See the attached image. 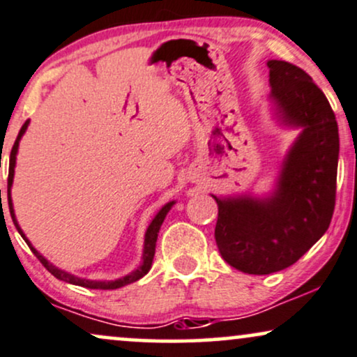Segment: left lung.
I'll return each instance as SVG.
<instances>
[{"instance_id": "8db88e82", "label": "left lung", "mask_w": 357, "mask_h": 357, "mask_svg": "<svg viewBox=\"0 0 357 357\" xmlns=\"http://www.w3.org/2000/svg\"><path fill=\"white\" fill-rule=\"evenodd\" d=\"M271 100L282 123L303 128L268 197H218L214 229L222 259L248 274L289 268L328 231L336 204L339 132L324 93L301 68L268 61Z\"/></svg>"}]
</instances>
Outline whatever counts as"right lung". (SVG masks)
<instances>
[{"instance_id":"add662e5","label":"right lung","mask_w":357,"mask_h":357,"mask_svg":"<svg viewBox=\"0 0 357 357\" xmlns=\"http://www.w3.org/2000/svg\"><path fill=\"white\" fill-rule=\"evenodd\" d=\"M29 121H26L21 126L20 130V135L16 137L15 144H13V149H11V154H10V173H8V206H10V213H11V220L15 222L16 229H18V233L21 234V238L26 241V244L29 246V249L33 251V255L40 259V263L45 266L48 271L53 274L54 278L61 279L64 282H70V284H75V286H83V287H88V289H118V287H123L126 284H131V282L137 281V279H141L144 276V274H148L149 269H151V264H153V257H154V249H156V239H158V233H160V227L162 225V221H165L166 214L169 213V209L173 208L174 201H169V203H166L162 208L160 209V213L154 216V220L151 221V225L148 226V229H146V234H144V249H143V263H141L139 268L136 269V271H132L128 274V276L124 278H119V279H114V281H89V279H83V278H78V276H73V274L63 271V269L56 268L50 263L46 257H43L40 252L36 251V249L33 248V244L28 241L26 236H24L23 231H21V227L18 225V221H16V216H15V209H13V201H11V186H13V178H15V166H16V153H18V146H20V139L21 136L24 135V131H26Z\"/></svg>"}]
</instances>
